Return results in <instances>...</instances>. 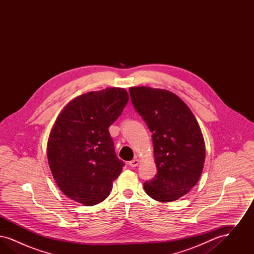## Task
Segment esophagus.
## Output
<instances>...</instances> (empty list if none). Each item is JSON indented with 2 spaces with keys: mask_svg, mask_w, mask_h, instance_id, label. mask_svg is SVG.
I'll list each match as a JSON object with an SVG mask.
<instances>
[{
  "mask_svg": "<svg viewBox=\"0 0 254 254\" xmlns=\"http://www.w3.org/2000/svg\"><path fill=\"white\" fill-rule=\"evenodd\" d=\"M128 165H129L131 168H135V167H137V166L139 165V160H138V159H134V160L130 161V162L128 163Z\"/></svg>",
  "mask_w": 254,
  "mask_h": 254,
  "instance_id": "1",
  "label": "esophagus"
}]
</instances>
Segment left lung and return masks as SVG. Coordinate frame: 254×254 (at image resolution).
Instances as JSON below:
<instances>
[{"label":"left lung","instance_id":"left-lung-1","mask_svg":"<svg viewBox=\"0 0 254 254\" xmlns=\"http://www.w3.org/2000/svg\"><path fill=\"white\" fill-rule=\"evenodd\" d=\"M134 109L145 122L154 148L157 174L144 184L159 202H172L199 181L205 163L204 137L190 108L174 93L149 86L129 88Z\"/></svg>","mask_w":254,"mask_h":254}]
</instances>
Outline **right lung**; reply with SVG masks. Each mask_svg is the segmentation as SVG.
Segmentation results:
<instances>
[{
	"label": "right lung",
	"mask_w": 254,
	"mask_h": 254,
	"mask_svg": "<svg viewBox=\"0 0 254 254\" xmlns=\"http://www.w3.org/2000/svg\"><path fill=\"white\" fill-rule=\"evenodd\" d=\"M128 102L121 87L76 97L61 111L48 141V160L63 193L89 206L103 202L121 173L109 127Z\"/></svg>",
	"instance_id": "right-lung-1"
}]
</instances>
